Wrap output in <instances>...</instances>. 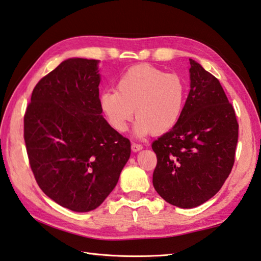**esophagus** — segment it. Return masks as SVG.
I'll use <instances>...</instances> for the list:
<instances>
[{
    "label": "esophagus",
    "mask_w": 261,
    "mask_h": 261,
    "mask_svg": "<svg viewBox=\"0 0 261 261\" xmlns=\"http://www.w3.org/2000/svg\"><path fill=\"white\" fill-rule=\"evenodd\" d=\"M131 149H132V151H139L140 149H143V145H140V144H136V143H132V145H131Z\"/></svg>",
    "instance_id": "1"
}]
</instances>
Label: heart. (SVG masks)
<instances>
[{
	"label": "heart",
	"mask_w": 261,
	"mask_h": 261,
	"mask_svg": "<svg viewBox=\"0 0 261 261\" xmlns=\"http://www.w3.org/2000/svg\"><path fill=\"white\" fill-rule=\"evenodd\" d=\"M187 88L178 74L150 65H137L121 75L115 90L99 94V107L110 125L124 132L135 115L136 136L162 135L177 124L186 101Z\"/></svg>",
	"instance_id": "b5f03b06"
}]
</instances>
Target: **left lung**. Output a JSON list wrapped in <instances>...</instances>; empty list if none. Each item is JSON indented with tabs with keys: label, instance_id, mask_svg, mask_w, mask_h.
<instances>
[{
	"label": "left lung",
	"instance_id": "left-lung-1",
	"mask_svg": "<svg viewBox=\"0 0 261 261\" xmlns=\"http://www.w3.org/2000/svg\"><path fill=\"white\" fill-rule=\"evenodd\" d=\"M191 90L177 124L151 144L158 158L155 191L182 209L219 192L234 165L239 138L235 111L218 79L189 59Z\"/></svg>",
	"mask_w": 261,
	"mask_h": 261
}]
</instances>
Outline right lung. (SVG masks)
Wrapping results in <instances>:
<instances>
[{"instance_id":"add662e5","label":"right lung","mask_w":261,"mask_h":261,"mask_svg":"<svg viewBox=\"0 0 261 261\" xmlns=\"http://www.w3.org/2000/svg\"><path fill=\"white\" fill-rule=\"evenodd\" d=\"M99 60L69 58L35 85L23 139L37 185L59 205L94 210L115 188L130 140L99 107Z\"/></svg>"}]
</instances>
